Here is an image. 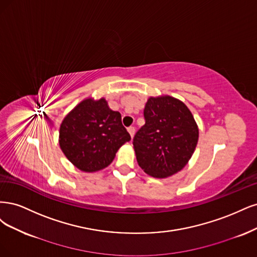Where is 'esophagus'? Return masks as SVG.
<instances>
[{
    "label": "esophagus",
    "mask_w": 257,
    "mask_h": 257,
    "mask_svg": "<svg viewBox=\"0 0 257 257\" xmlns=\"http://www.w3.org/2000/svg\"><path fill=\"white\" fill-rule=\"evenodd\" d=\"M128 132H129V135H130V137L131 138H134V136H135V134H136V128L135 127H128Z\"/></svg>",
    "instance_id": "1"
}]
</instances>
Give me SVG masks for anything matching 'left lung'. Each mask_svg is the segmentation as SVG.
I'll return each instance as SVG.
<instances>
[{
	"label": "left lung",
	"instance_id": "8db88e82",
	"mask_svg": "<svg viewBox=\"0 0 257 257\" xmlns=\"http://www.w3.org/2000/svg\"><path fill=\"white\" fill-rule=\"evenodd\" d=\"M145 125L134 138L137 160L145 173L165 178L183 169L197 144L198 128L184 102L171 96L150 98Z\"/></svg>",
	"mask_w": 257,
	"mask_h": 257
}]
</instances>
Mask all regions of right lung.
I'll return each instance as SVG.
<instances>
[{
	"label": "right lung",
	"instance_id": "add662e5",
	"mask_svg": "<svg viewBox=\"0 0 257 257\" xmlns=\"http://www.w3.org/2000/svg\"><path fill=\"white\" fill-rule=\"evenodd\" d=\"M121 115L105 99H86L66 116L60 128V146L68 160L84 172L109 165L119 147L130 141Z\"/></svg>",
	"mask_w": 257,
	"mask_h": 257
}]
</instances>
